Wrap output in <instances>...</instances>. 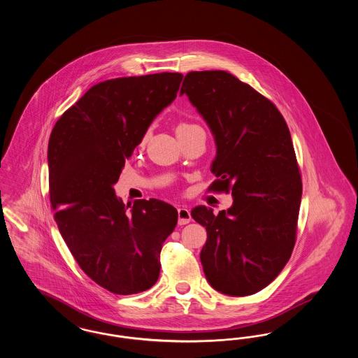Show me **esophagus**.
<instances>
[{"label": "esophagus", "mask_w": 358, "mask_h": 358, "mask_svg": "<svg viewBox=\"0 0 358 358\" xmlns=\"http://www.w3.org/2000/svg\"><path fill=\"white\" fill-rule=\"evenodd\" d=\"M190 212H189V209L185 208V206H181V208H178V224L180 225H185L187 222H190Z\"/></svg>", "instance_id": "1"}]
</instances>
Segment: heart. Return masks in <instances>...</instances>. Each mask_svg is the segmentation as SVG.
<instances>
[{
  "label": "heart",
  "instance_id": "b5f03b06",
  "mask_svg": "<svg viewBox=\"0 0 358 358\" xmlns=\"http://www.w3.org/2000/svg\"><path fill=\"white\" fill-rule=\"evenodd\" d=\"M190 126H196V124H187V123H182V124H180V126H178V129H177V130H180V129H187V127H190ZM146 138H148V134H145L143 139H146Z\"/></svg>",
  "mask_w": 358,
  "mask_h": 358
}]
</instances>
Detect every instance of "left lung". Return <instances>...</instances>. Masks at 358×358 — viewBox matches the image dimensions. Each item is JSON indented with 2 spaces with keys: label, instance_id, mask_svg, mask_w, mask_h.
Returning a JSON list of instances; mask_svg holds the SVG:
<instances>
[{
  "label": "left lung",
  "instance_id": "left-lung-1",
  "mask_svg": "<svg viewBox=\"0 0 358 358\" xmlns=\"http://www.w3.org/2000/svg\"><path fill=\"white\" fill-rule=\"evenodd\" d=\"M184 94L215 138L212 187L234 199L219 215L192 209L208 234L205 278L225 295L255 294L285 268L295 244L302 181L289 127L273 103L225 71L189 72Z\"/></svg>",
  "mask_w": 358,
  "mask_h": 358
}]
</instances>
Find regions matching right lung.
Instances as JSON below:
<instances>
[{
  "instance_id": "obj_1",
  "label": "right lung",
  "mask_w": 358,
  "mask_h": 358,
  "mask_svg": "<svg viewBox=\"0 0 358 358\" xmlns=\"http://www.w3.org/2000/svg\"><path fill=\"white\" fill-rule=\"evenodd\" d=\"M182 78L162 72L98 83L52 130L55 220L80 268L114 294L153 286L162 244L177 224L174 206L155 199L124 205L114 185L152 122L176 99Z\"/></svg>"
}]
</instances>
